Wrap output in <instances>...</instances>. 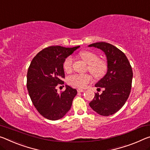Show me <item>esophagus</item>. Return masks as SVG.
Here are the masks:
<instances>
[{"label": "esophagus", "mask_w": 150, "mask_h": 150, "mask_svg": "<svg viewBox=\"0 0 150 150\" xmlns=\"http://www.w3.org/2000/svg\"><path fill=\"white\" fill-rule=\"evenodd\" d=\"M84 91H85V90L82 89H77V92H79V93H81V92H84Z\"/></svg>", "instance_id": "obj_1"}]
</instances>
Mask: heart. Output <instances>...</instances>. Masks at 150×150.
<instances>
[{
  "label": "heart",
  "mask_w": 150,
  "mask_h": 150,
  "mask_svg": "<svg viewBox=\"0 0 150 150\" xmlns=\"http://www.w3.org/2000/svg\"><path fill=\"white\" fill-rule=\"evenodd\" d=\"M79 56L87 63V70L96 78H101L105 74L108 69V63L103 59L98 58L96 53L90 51H83L79 53ZM73 57L69 55L65 59L63 63V69L69 72L73 67ZM92 81L89 74H74L68 77V83L79 88H85Z\"/></svg>",
  "instance_id": "obj_1"
}]
</instances>
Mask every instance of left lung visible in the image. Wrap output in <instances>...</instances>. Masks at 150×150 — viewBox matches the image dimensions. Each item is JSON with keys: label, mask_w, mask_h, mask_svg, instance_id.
Returning a JSON list of instances; mask_svg holds the SVG:
<instances>
[{"label": "left lung", "mask_w": 150, "mask_h": 150, "mask_svg": "<svg viewBox=\"0 0 150 150\" xmlns=\"http://www.w3.org/2000/svg\"><path fill=\"white\" fill-rule=\"evenodd\" d=\"M89 47L102 50L108 61L107 73L96 84V87L104 90L101 94L96 93L89 106L99 115H111L122 108L129 97L133 78L132 66L125 54L113 45L99 42Z\"/></svg>", "instance_id": "left-lung-1"}]
</instances>
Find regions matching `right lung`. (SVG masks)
<instances>
[{
	"label": "right lung",
	"instance_id": "obj_1",
	"mask_svg": "<svg viewBox=\"0 0 150 150\" xmlns=\"http://www.w3.org/2000/svg\"><path fill=\"white\" fill-rule=\"evenodd\" d=\"M79 47H47L37 54L30 64L27 76L28 94L38 112L48 120H58L65 116L77 93L68 85L58 93L56 87L64 84V60Z\"/></svg>",
	"mask_w": 150,
	"mask_h": 150
}]
</instances>
